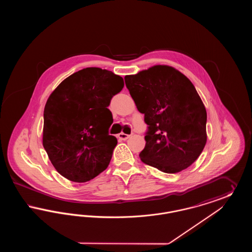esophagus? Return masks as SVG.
Masks as SVG:
<instances>
[{"label":"esophagus","mask_w":252,"mask_h":252,"mask_svg":"<svg viewBox=\"0 0 252 252\" xmlns=\"http://www.w3.org/2000/svg\"><path fill=\"white\" fill-rule=\"evenodd\" d=\"M130 137V135H127V134H125V133H120V134H118V138L122 140V141H126V140H127L128 138Z\"/></svg>","instance_id":"esophagus-1"}]
</instances>
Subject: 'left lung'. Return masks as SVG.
Here are the masks:
<instances>
[{
	"instance_id": "left-lung-1",
	"label": "left lung",
	"mask_w": 252,
	"mask_h": 252,
	"mask_svg": "<svg viewBox=\"0 0 252 252\" xmlns=\"http://www.w3.org/2000/svg\"><path fill=\"white\" fill-rule=\"evenodd\" d=\"M125 81L147 125L142 161L167 174L189 167L207 141L206 108L192 82L165 65L126 75Z\"/></svg>"
}]
</instances>
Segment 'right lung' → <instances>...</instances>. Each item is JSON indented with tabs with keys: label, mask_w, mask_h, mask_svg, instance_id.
Masks as SVG:
<instances>
[{
	"label": "right lung",
	"mask_w": 252,
	"mask_h": 252,
	"mask_svg": "<svg viewBox=\"0 0 252 252\" xmlns=\"http://www.w3.org/2000/svg\"><path fill=\"white\" fill-rule=\"evenodd\" d=\"M124 79L100 68L74 72L53 92L44 108L43 147L61 176L74 182L94 179L106 170L117 145L109 135L108 107Z\"/></svg>",
	"instance_id": "1"
}]
</instances>
